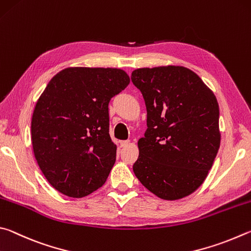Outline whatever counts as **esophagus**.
<instances>
[{
    "label": "esophagus",
    "instance_id": "esophagus-1",
    "mask_svg": "<svg viewBox=\"0 0 251 251\" xmlns=\"http://www.w3.org/2000/svg\"><path fill=\"white\" fill-rule=\"evenodd\" d=\"M120 144H121V147H122V148H126V147H128V146H129V144H130V141H129V140H126V141H121V142H120Z\"/></svg>",
    "mask_w": 251,
    "mask_h": 251
}]
</instances>
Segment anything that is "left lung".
I'll list each match as a JSON object with an SVG mask.
<instances>
[{"label":"left lung","instance_id":"left-lung-1","mask_svg":"<svg viewBox=\"0 0 251 251\" xmlns=\"http://www.w3.org/2000/svg\"><path fill=\"white\" fill-rule=\"evenodd\" d=\"M131 79L148 113L135 176L162 200L191 195L207 177L221 146L216 97L183 66L138 68Z\"/></svg>","mask_w":251,"mask_h":251}]
</instances>
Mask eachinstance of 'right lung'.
Masks as SVG:
<instances>
[{
    "mask_svg": "<svg viewBox=\"0 0 251 251\" xmlns=\"http://www.w3.org/2000/svg\"><path fill=\"white\" fill-rule=\"evenodd\" d=\"M125 70L68 67L48 82L35 105L30 137L48 183L81 199L103 185L116 162L108 104L129 85Z\"/></svg>",
    "mask_w": 251,
    "mask_h": 251,
    "instance_id": "1",
    "label": "right lung"
}]
</instances>
